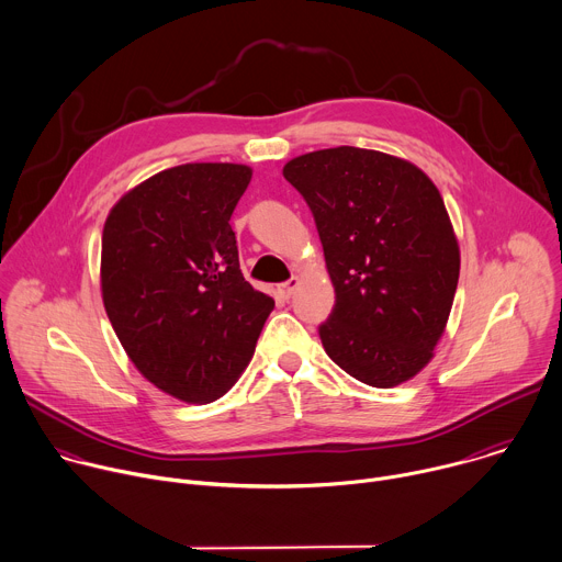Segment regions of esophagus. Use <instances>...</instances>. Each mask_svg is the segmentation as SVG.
<instances>
[{
	"instance_id": "1",
	"label": "esophagus",
	"mask_w": 562,
	"mask_h": 562,
	"mask_svg": "<svg viewBox=\"0 0 562 562\" xmlns=\"http://www.w3.org/2000/svg\"><path fill=\"white\" fill-rule=\"evenodd\" d=\"M299 283H301V281H299V279H296V277H292V279H288V281H283V283H281V292H283V296H285V299H290V296H292V294H294V292H296V288H299Z\"/></svg>"
}]
</instances>
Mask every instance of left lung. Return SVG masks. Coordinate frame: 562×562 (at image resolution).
I'll return each instance as SVG.
<instances>
[{"label":"left lung","instance_id":"left-lung-1","mask_svg":"<svg viewBox=\"0 0 562 562\" xmlns=\"http://www.w3.org/2000/svg\"><path fill=\"white\" fill-rule=\"evenodd\" d=\"M283 177L312 210L334 307L327 357L357 381L394 387L431 359L459 285L450 214L414 164L355 146L301 155Z\"/></svg>","mask_w":562,"mask_h":562}]
</instances>
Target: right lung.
Wrapping results in <instances>:
<instances>
[{
    "label": "right lung",
    "mask_w": 562,
    "mask_h": 562,
    "mask_svg": "<svg viewBox=\"0 0 562 562\" xmlns=\"http://www.w3.org/2000/svg\"><path fill=\"white\" fill-rule=\"evenodd\" d=\"M250 179L239 164H183L133 188L105 218L108 318L135 368L186 403L235 385L274 307L244 279L231 226Z\"/></svg>",
    "instance_id": "right-lung-1"
}]
</instances>
